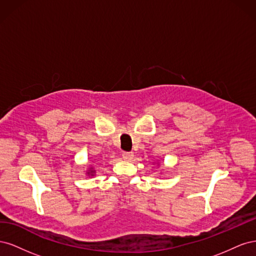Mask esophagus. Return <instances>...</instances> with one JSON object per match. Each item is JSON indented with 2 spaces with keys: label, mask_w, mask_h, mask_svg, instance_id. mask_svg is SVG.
Returning a JSON list of instances; mask_svg holds the SVG:
<instances>
[{
  "label": "esophagus",
  "mask_w": 256,
  "mask_h": 256,
  "mask_svg": "<svg viewBox=\"0 0 256 256\" xmlns=\"http://www.w3.org/2000/svg\"><path fill=\"white\" fill-rule=\"evenodd\" d=\"M132 158H134V152H122V159L124 160L129 161Z\"/></svg>",
  "instance_id": "esophagus-1"
}]
</instances>
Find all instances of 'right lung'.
<instances>
[{"label":"right lung","instance_id":"right-lung-1","mask_svg":"<svg viewBox=\"0 0 256 256\" xmlns=\"http://www.w3.org/2000/svg\"><path fill=\"white\" fill-rule=\"evenodd\" d=\"M90 173H92V172H90Z\"/></svg>","mask_w":256,"mask_h":256}]
</instances>
